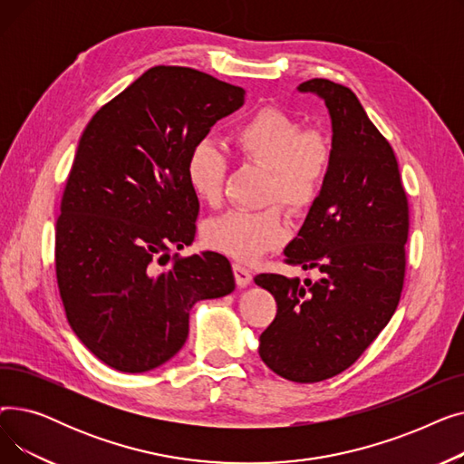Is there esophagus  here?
<instances>
[{
  "mask_svg": "<svg viewBox=\"0 0 464 464\" xmlns=\"http://www.w3.org/2000/svg\"><path fill=\"white\" fill-rule=\"evenodd\" d=\"M233 273H235V280H237L238 287H246L252 282V273L246 269L245 265L235 263L233 265Z\"/></svg>",
  "mask_w": 464,
  "mask_h": 464,
  "instance_id": "obj_1",
  "label": "esophagus"
}]
</instances>
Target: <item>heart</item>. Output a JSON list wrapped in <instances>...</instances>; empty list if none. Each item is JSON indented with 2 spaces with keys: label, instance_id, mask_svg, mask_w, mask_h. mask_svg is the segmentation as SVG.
Instances as JSON below:
<instances>
[{
  "label": "heart",
  "instance_id": "obj_1",
  "mask_svg": "<svg viewBox=\"0 0 464 464\" xmlns=\"http://www.w3.org/2000/svg\"><path fill=\"white\" fill-rule=\"evenodd\" d=\"M237 154L269 170L265 199L280 201L301 214L314 205L327 180L333 161L331 140L318 130L303 131V124L287 112L266 107L233 130ZM186 179L199 201L216 207L222 201L226 158L208 140L191 150ZM207 245L238 261H254L276 248L287 237V224L278 207L263 210H229L212 218L203 229Z\"/></svg>",
  "mask_w": 464,
  "mask_h": 464
}]
</instances>
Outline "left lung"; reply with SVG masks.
<instances>
[{"label":"left lung","mask_w":464,"mask_h":464,"mask_svg":"<svg viewBox=\"0 0 464 464\" xmlns=\"http://www.w3.org/2000/svg\"><path fill=\"white\" fill-rule=\"evenodd\" d=\"M325 102L333 128L327 180L285 261L322 278L257 275L276 318L259 336V357L278 376L314 383L346 371L397 310L404 284L408 201L392 144L355 93L327 79L297 86Z\"/></svg>","instance_id":"1"}]
</instances>
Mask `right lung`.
<instances>
[{"label": "right lung", "instance_id": "1", "mask_svg": "<svg viewBox=\"0 0 464 464\" xmlns=\"http://www.w3.org/2000/svg\"><path fill=\"white\" fill-rule=\"evenodd\" d=\"M242 105L238 86L158 65L82 131L56 222V278L72 333L114 371L167 362L186 343L191 306L235 289L222 254H177L167 269L158 265L195 238L191 150Z\"/></svg>", "mask_w": 464, "mask_h": 464}]
</instances>
